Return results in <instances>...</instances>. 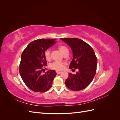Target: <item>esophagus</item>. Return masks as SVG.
Listing matches in <instances>:
<instances>
[{"label":"esophagus","mask_w":120,"mask_h":120,"mask_svg":"<svg viewBox=\"0 0 120 120\" xmlns=\"http://www.w3.org/2000/svg\"><path fill=\"white\" fill-rule=\"evenodd\" d=\"M61 73V71H56V74H58V75H59V74H60Z\"/></svg>","instance_id":"34e87169"}]
</instances>
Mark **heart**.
I'll return each mask as SVG.
<instances>
[{
    "label": "heart",
    "instance_id": "obj_1",
    "mask_svg": "<svg viewBox=\"0 0 120 120\" xmlns=\"http://www.w3.org/2000/svg\"><path fill=\"white\" fill-rule=\"evenodd\" d=\"M59 50L64 54L68 53V50L66 46L60 45L58 46ZM44 56L45 59L47 60H50L51 59V55H50V50L49 49L45 50V52ZM65 63L64 62H60V61H54L52 63L50 64L49 67L50 69L56 71H61L64 68Z\"/></svg>",
    "mask_w": 120,
    "mask_h": 120
}]
</instances>
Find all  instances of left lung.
<instances>
[{
  "instance_id": "obj_1",
  "label": "left lung",
  "mask_w": 120,
  "mask_h": 120,
  "mask_svg": "<svg viewBox=\"0 0 120 120\" xmlns=\"http://www.w3.org/2000/svg\"><path fill=\"white\" fill-rule=\"evenodd\" d=\"M71 47L73 59L70 69L78 68L75 75L68 74L65 83L68 89L78 91L85 89L93 81L96 73L97 58L94 50L88 43L77 38H60Z\"/></svg>"
}]
</instances>
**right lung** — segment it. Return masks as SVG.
I'll return each instance as SVG.
<instances>
[{
    "instance_id": "right-lung-1",
    "label": "right lung",
    "mask_w": 120,
    "mask_h": 120,
    "mask_svg": "<svg viewBox=\"0 0 120 120\" xmlns=\"http://www.w3.org/2000/svg\"><path fill=\"white\" fill-rule=\"evenodd\" d=\"M56 39H39L31 42L21 54L19 71L23 82L35 92H46L52 87L56 75L54 70L41 75L43 67L47 66L44 53L56 43Z\"/></svg>"
}]
</instances>
